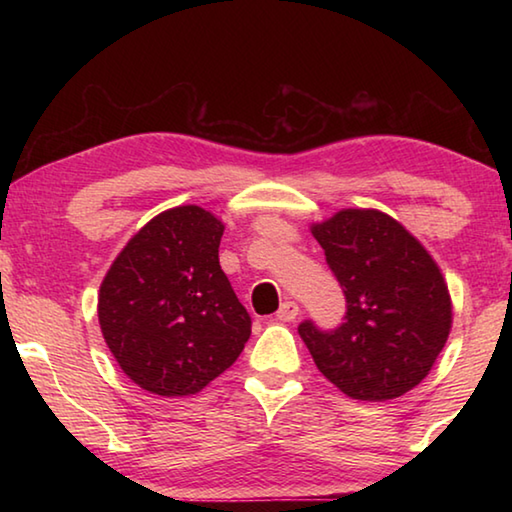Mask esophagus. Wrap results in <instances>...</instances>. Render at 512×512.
<instances>
[{
    "mask_svg": "<svg viewBox=\"0 0 512 512\" xmlns=\"http://www.w3.org/2000/svg\"><path fill=\"white\" fill-rule=\"evenodd\" d=\"M300 314V307L296 305V302H291V300H287V302H282V307L277 309V320H282V323H291L293 318H296Z\"/></svg>",
    "mask_w": 512,
    "mask_h": 512,
    "instance_id": "1",
    "label": "esophagus"
}]
</instances>
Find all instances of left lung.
Returning <instances> with one entry per match:
<instances>
[{
    "mask_svg": "<svg viewBox=\"0 0 512 512\" xmlns=\"http://www.w3.org/2000/svg\"><path fill=\"white\" fill-rule=\"evenodd\" d=\"M348 311L334 332L298 327L318 370L352 400L386 402L429 375L452 332L440 266L400 221L348 207L311 223Z\"/></svg>",
    "mask_w": 512,
    "mask_h": 512,
    "instance_id": "left-lung-1",
    "label": "left lung"
}]
</instances>
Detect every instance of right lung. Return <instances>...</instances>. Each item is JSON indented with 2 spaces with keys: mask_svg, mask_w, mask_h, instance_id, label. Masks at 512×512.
Returning <instances> with one entry per match:
<instances>
[{
  "mask_svg": "<svg viewBox=\"0 0 512 512\" xmlns=\"http://www.w3.org/2000/svg\"><path fill=\"white\" fill-rule=\"evenodd\" d=\"M223 230L203 207H171L128 239L103 277L101 334L144 391L196 395L250 339L248 311L219 264Z\"/></svg>",
  "mask_w": 512,
  "mask_h": 512,
  "instance_id": "add662e5",
  "label": "right lung"
}]
</instances>
